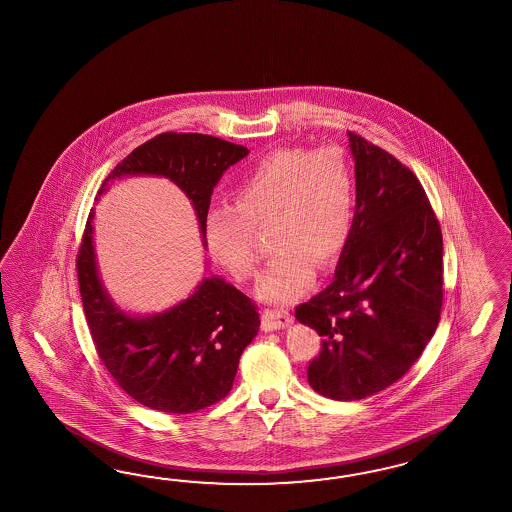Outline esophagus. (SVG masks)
<instances>
[{
  "label": "esophagus",
  "instance_id": "obj_1",
  "mask_svg": "<svg viewBox=\"0 0 512 512\" xmlns=\"http://www.w3.org/2000/svg\"><path fill=\"white\" fill-rule=\"evenodd\" d=\"M292 314L283 309H266L262 312V329L264 331H279L292 324Z\"/></svg>",
  "mask_w": 512,
  "mask_h": 512
}]
</instances>
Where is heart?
<instances>
[{"label": "heart", "mask_w": 512, "mask_h": 512, "mask_svg": "<svg viewBox=\"0 0 512 512\" xmlns=\"http://www.w3.org/2000/svg\"><path fill=\"white\" fill-rule=\"evenodd\" d=\"M355 183L337 150H275L251 164L235 188V207H211L205 242L212 261L237 281H250L259 251L255 229L272 222L277 253L262 272L257 294L264 301L298 300L348 246L353 227Z\"/></svg>", "instance_id": "heart-1"}]
</instances>
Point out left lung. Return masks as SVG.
Segmentation results:
<instances>
[{
	"instance_id": "left-lung-1",
	"label": "left lung",
	"mask_w": 512,
	"mask_h": 512,
	"mask_svg": "<svg viewBox=\"0 0 512 512\" xmlns=\"http://www.w3.org/2000/svg\"><path fill=\"white\" fill-rule=\"evenodd\" d=\"M355 161L351 237L331 285L296 309L316 329L307 377L320 396H374L409 372L435 335L442 307V233L409 168L348 133Z\"/></svg>"
}]
</instances>
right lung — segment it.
I'll return each instance as SVG.
<instances>
[{
  "mask_svg": "<svg viewBox=\"0 0 512 512\" xmlns=\"http://www.w3.org/2000/svg\"><path fill=\"white\" fill-rule=\"evenodd\" d=\"M248 148L200 133H163L131 151L103 181L135 175L166 177L187 194L200 224L212 190ZM77 279L88 329L101 362L131 398L153 411L188 414L211 407L233 387L238 359L259 333V314L246 294L218 275L203 277L185 300L155 314H131L101 281L94 250V209L88 214Z\"/></svg>",
  "mask_w": 512,
  "mask_h": 512,
  "instance_id": "add662e5",
  "label": "right lung"
}]
</instances>
